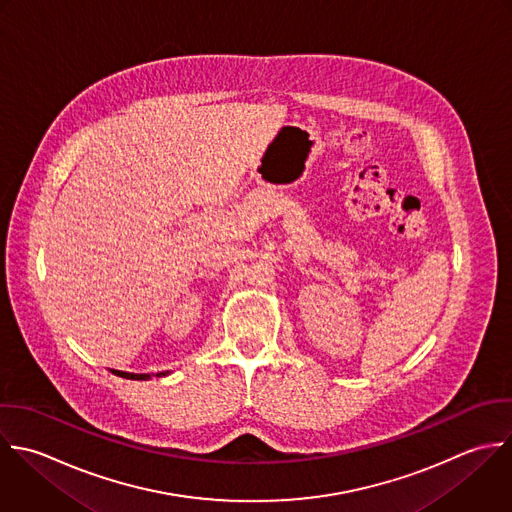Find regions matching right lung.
Masks as SVG:
<instances>
[{"label": "right lung", "mask_w": 512, "mask_h": 512, "mask_svg": "<svg viewBox=\"0 0 512 512\" xmlns=\"http://www.w3.org/2000/svg\"><path fill=\"white\" fill-rule=\"evenodd\" d=\"M113 375L123 377V379H131V381H147V379H151V375H135V373H123V371H113ZM165 375H169V371L157 373V377H165Z\"/></svg>", "instance_id": "obj_1"}]
</instances>
